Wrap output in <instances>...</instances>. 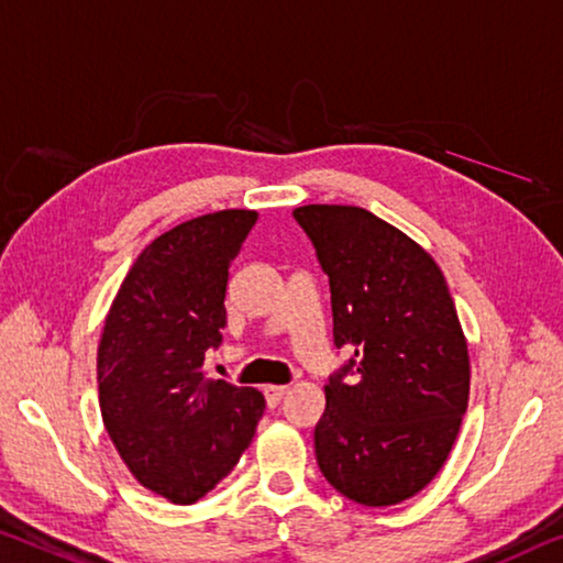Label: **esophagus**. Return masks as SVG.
<instances>
[{
  "instance_id": "obj_1",
  "label": "esophagus",
  "mask_w": 563,
  "mask_h": 563,
  "mask_svg": "<svg viewBox=\"0 0 563 563\" xmlns=\"http://www.w3.org/2000/svg\"><path fill=\"white\" fill-rule=\"evenodd\" d=\"M263 394H265V400H267V406L271 408H275L283 400V396L288 394V388L285 386H265L263 388Z\"/></svg>"
}]
</instances>
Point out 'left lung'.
<instances>
[{
    "mask_svg": "<svg viewBox=\"0 0 563 563\" xmlns=\"http://www.w3.org/2000/svg\"><path fill=\"white\" fill-rule=\"evenodd\" d=\"M330 283L333 343L316 459L330 486L394 506L431 484L468 406V345L431 255L353 205L292 210Z\"/></svg>",
    "mask_w": 563,
    "mask_h": 563,
    "instance_id": "left-lung-1",
    "label": "left lung"
}]
</instances>
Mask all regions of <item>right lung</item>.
I'll return each instance as SVG.
<instances>
[{
    "instance_id": "obj_1",
    "label": "right lung",
    "mask_w": 563,
    "mask_h": 563,
    "mask_svg": "<svg viewBox=\"0 0 563 563\" xmlns=\"http://www.w3.org/2000/svg\"><path fill=\"white\" fill-rule=\"evenodd\" d=\"M255 220V210H220L153 240L122 280L97 347L114 449L142 486L180 506L233 471L265 410L261 390L202 371L222 343L230 263Z\"/></svg>"
}]
</instances>
